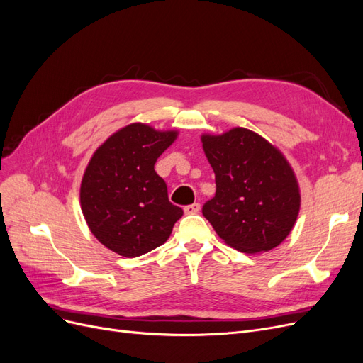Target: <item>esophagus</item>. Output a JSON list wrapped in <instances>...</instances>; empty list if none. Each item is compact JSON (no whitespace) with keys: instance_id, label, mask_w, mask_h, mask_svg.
I'll return each instance as SVG.
<instances>
[{"instance_id":"1","label":"esophagus","mask_w":363,"mask_h":363,"mask_svg":"<svg viewBox=\"0 0 363 363\" xmlns=\"http://www.w3.org/2000/svg\"><path fill=\"white\" fill-rule=\"evenodd\" d=\"M200 211V204L199 203H194V204H189L184 207V213L186 215H194V213H199Z\"/></svg>"}]
</instances>
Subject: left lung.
Segmentation results:
<instances>
[{
	"mask_svg": "<svg viewBox=\"0 0 363 363\" xmlns=\"http://www.w3.org/2000/svg\"><path fill=\"white\" fill-rule=\"evenodd\" d=\"M216 192L203 215L218 236L242 252L269 251L286 239L300 211V191L288 160L247 128L204 135Z\"/></svg>",
	"mask_w": 363,
	"mask_h": 363,
	"instance_id": "1",
	"label": "left lung"
}]
</instances>
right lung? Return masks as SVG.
Returning <instances> with one entry per match:
<instances>
[{
    "label": "right lung",
    "mask_w": 363,
    "mask_h": 363,
    "mask_svg": "<svg viewBox=\"0 0 363 363\" xmlns=\"http://www.w3.org/2000/svg\"><path fill=\"white\" fill-rule=\"evenodd\" d=\"M177 131L130 124L98 148L84 171L80 201L100 242L124 257H138L167 242L183 211L168 200L167 183L155 171Z\"/></svg>",
    "instance_id": "add662e5"
}]
</instances>
